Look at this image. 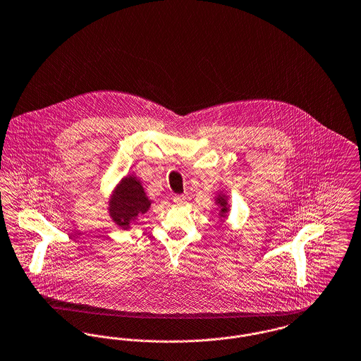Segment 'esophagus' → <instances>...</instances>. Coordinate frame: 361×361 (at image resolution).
<instances>
[{
  "mask_svg": "<svg viewBox=\"0 0 361 361\" xmlns=\"http://www.w3.org/2000/svg\"><path fill=\"white\" fill-rule=\"evenodd\" d=\"M173 202H174V204H177V206H183V204L187 202V197H185L184 195H176V196L173 197Z\"/></svg>",
  "mask_w": 361,
  "mask_h": 361,
  "instance_id": "obj_1",
  "label": "esophagus"
}]
</instances>
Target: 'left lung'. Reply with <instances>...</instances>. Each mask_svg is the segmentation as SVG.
<instances>
[{"label": "left lung", "instance_id": "8db88e82", "mask_svg": "<svg viewBox=\"0 0 361 361\" xmlns=\"http://www.w3.org/2000/svg\"><path fill=\"white\" fill-rule=\"evenodd\" d=\"M216 202H218V204L221 206V216H226V212H228V202H226V197L225 196H218V199H216Z\"/></svg>", "mask_w": 361, "mask_h": 361}]
</instances>
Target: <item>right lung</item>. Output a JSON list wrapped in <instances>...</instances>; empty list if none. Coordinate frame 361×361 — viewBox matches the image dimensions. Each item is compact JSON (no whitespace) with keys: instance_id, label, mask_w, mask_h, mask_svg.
I'll return each mask as SVG.
<instances>
[{"instance_id":"obj_1","label":"right lung","mask_w":361,"mask_h":361,"mask_svg":"<svg viewBox=\"0 0 361 361\" xmlns=\"http://www.w3.org/2000/svg\"><path fill=\"white\" fill-rule=\"evenodd\" d=\"M151 206L140 181L135 177H126L113 195L109 214L123 229H128L139 214H145Z\"/></svg>"}]
</instances>
